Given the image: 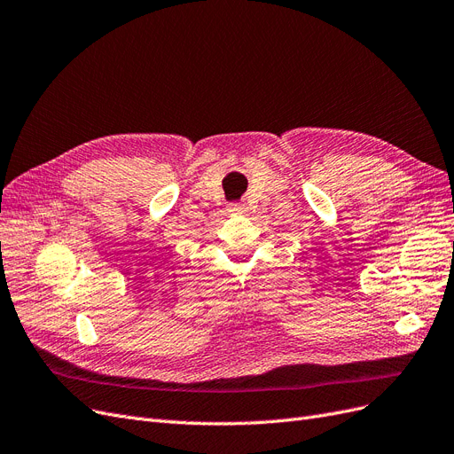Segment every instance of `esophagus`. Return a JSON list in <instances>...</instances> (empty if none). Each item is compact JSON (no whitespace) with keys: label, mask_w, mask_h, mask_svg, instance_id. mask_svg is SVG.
<instances>
[{"label":"esophagus","mask_w":454,"mask_h":454,"mask_svg":"<svg viewBox=\"0 0 454 454\" xmlns=\"http://www.w3.org/2000/svg\"><path fill=\"white\" fill-rule=\"evenodd\" d=\"M227 212L231 215H240V214H246V207L240 205V202H232V205L227 207Z\"/></svg>","instance_id":"obj_1"}]
</instances>
